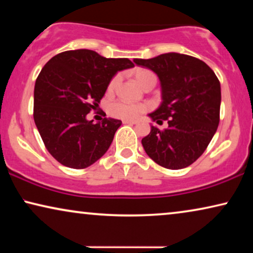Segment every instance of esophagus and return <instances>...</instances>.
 <instances>
[{
    "label": "esophagus",
    "instance_id": "esophagus-1",
    "mask_svg": "<svg viewBox=\"0 0 253 253\" xmlns=\"http://www.w3.org/2000/svg\"><path fill=\"white\" fill-rule=\"evenodd\" d=\"M123 123L124 124H136L137 121H134V120H123Z\"/></svg>",
    "mask_w": 253,
    "mask_h": 253
}]
</instances>
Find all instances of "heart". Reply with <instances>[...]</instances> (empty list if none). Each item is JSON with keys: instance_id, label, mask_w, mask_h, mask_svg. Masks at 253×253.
I'll list each match as a JSON object with an SVG mask.
<instances>
[{"instance_id": "heart-1", "label": "heart", "mask_w": 253, "mask_h": 253, "mask_svg": "<svg viewBox=\"0 0 253 253\" xmlns=\"http://www.w3.org/2000/svg\"><path fill=\"white\" fill-rule=\"evenodd\" d=\"M134 78L138 84L141 87L145 88L148 85H155L157 83V77L153 72L146 69H138L134 72ZM120 82V75H116L115 77H113L112 81L109 82L108 85V92L115 91L116 86L119 85ZM148 110V105L146 103H132L127 101H115L110 103L109 106V114L116 119H122V120H136L137 117H139L141 114L146 113Z\"/></svg>"}]
</instances>
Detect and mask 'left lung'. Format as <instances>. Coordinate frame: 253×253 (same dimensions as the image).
<instances>
[{"mask_svg":"<svg viewBox=\"0 0 253 253\" xmlns=\"http://www.w3.org/2000/svg\"><path fill=\"white\" fill-rule=\"evenodd\" d=\"M133 62L157 74L162 102L148 116L157 123L168 122L164 131L151 126V132L141 139L145 152L165 168L188 167L204 153L219 126V79L205 62L184 54Z\"/></svg>","mask_w":253,"mask_h":253,"instance_id":"obj_1","label":"left lung"}]
</instances>
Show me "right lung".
<instances>
[{"label": "right lung", "instance_id": "obj_1", "mask_svg": "<svg viewBox=\"0 0 253 253\" xmlns=\"http://www.w3.org/2000/svg\"><path fill=\"white\" fill-rule=\"evenodd\" d=\"M133 67L129 58H106L89 49L63 51L44 64L34 86L33 117L60 164L83 169L108 151L122 122L105 117L93 123L86 115L99 107L114 76Z\"/></svg>", "mask_w": 253, "mask_h": 253}]
</instances>
